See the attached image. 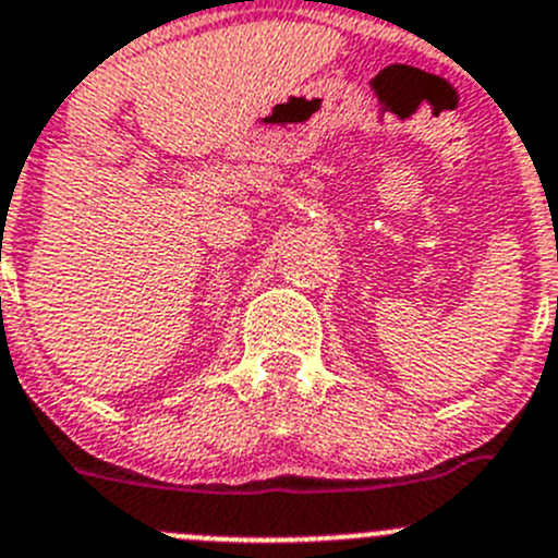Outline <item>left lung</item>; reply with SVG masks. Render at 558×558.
<instances>
[{
    "label": "left lung",
    "mask_w": 558,
    "mask_h": 558,
    "mask_svg": "<svg viewBox=\"0 0 558 558\" xmlns=\"http://www.w3.org/2000/svg\"><path fill=\"white\" fill-rule=\"evenodd\" d=\"M556 308H558V303H556Z\"/></svg>",
    "instance_id": "8db88e82"
}]
</instances>
